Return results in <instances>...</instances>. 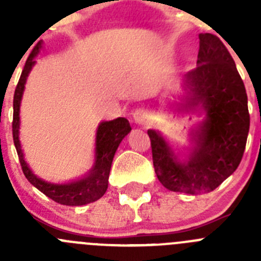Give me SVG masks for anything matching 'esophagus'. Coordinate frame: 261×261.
<instances>
[{
  "instance_id": "1",
  "label": "esophagus",
  "mask_w": 261,
  "mask_h": 261,
  "mask_svg": "<svg viewBox=\"0 0 261 261\" xmlns=\"http://www.w3.org/2000/svg\"><path fill=\"white\" fill-rule=\"evenodd\" d=\"M133 120H135L136 124L142 126L150 125L151 123L150 114H149L146 110H144V108H138V110L135 111V114H133Z\"/></svg>"
}]
</instances>
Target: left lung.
<instances>
[{"label": "left lung", "mask_w": 261, "mask_h": 261, "mask_svg": "<svg viewBox=\"0 0 261 261\" xmlns=\"http://www.w3.org/2000/svg\"><path fill=\"white\" fill-rule=\"evenodd\" d=\"M199 39L197 66L184 75L179 102L170 103L177 114L202 115L191 129L187 153L174 149L159 130H147L158 180L188 195L212 192L238 168L250 130L247 94L231 55L216 35Z\"/></svg>", "instance_id": "obj_1"}]
</instances>
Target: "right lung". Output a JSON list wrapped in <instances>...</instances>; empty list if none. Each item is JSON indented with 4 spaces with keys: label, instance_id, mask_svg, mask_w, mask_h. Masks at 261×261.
<instances>
[{
    "label": "right lung",
    "instance_id": "obj_1",
    "mask_svg": "<svg viewBox=\"0 0 261 261\" xmlns=\"http://www.w3.org/2000/svg\"><path fill=\"white\" fill-rule=\"evenodd\" d=\"M40 49L41 41H39L27 59L26 65L23 68L19 82H18L15 93H14L13 140L18 156H19L23 174L32 186L36 187L40 192H43L49 199L59 202V204L69 205V206H81V205L90 204V202H94L100 199L107 191L108 176H110L111 165L114 161L115 153H116L120 142L123 141V138L132 130V128H130V124L125 117H117V119L111 120V121H102L99 124L95 136V161H94V165L87 171L86 175H84L77 180L59 184L45 181L41 177L36 176L32 172L31 168L29 167V163L24 159L22 146H20L19 110L27 77L36 64L35 57L38 56Z\"/></svg>",
    "mask_w": 261,
    "mask_h": 261
}]
</instances>
